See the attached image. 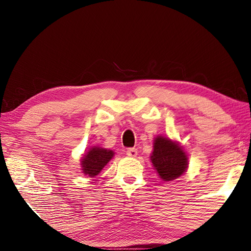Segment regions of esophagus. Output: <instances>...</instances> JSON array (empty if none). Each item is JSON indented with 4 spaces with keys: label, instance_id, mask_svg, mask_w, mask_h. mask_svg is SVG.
<instances>
[{
    "label": "esophagus",
    "instance_id": "34e87169",
    "mask_svg": "<svg viewBox=\"0 0 251 251\" xmlns=\"http://www.w3.org/2000/svg\"><path fill=\"white\" fill-rule=\"evenodd\" d=\"M126 155L129 156V157H136L138 155V151L137 149L135 148H131V149H128V150L126 151Z\"/></svg>",
    "mask_w": 251,
    "mask_h": 251
}]
</instances>
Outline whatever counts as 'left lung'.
Here are the masks:
<instances>
[{
    "label": "left lung",
    "instance_id": "obj_1",
    "mask_svg": "<svg viewBox=\"0 0 251 251\" xmlns=\"http://www.w3.org/2000/svg\"><path fill=\"white\" fill-rule=\"evenodd\" d=\"M151 162L164 181H172L182 176L188 169V155L178 142L157 136L154 139Z\"/></svg>",
    "mask_w": 251,
    "mask_h": 251
}]
</instances>
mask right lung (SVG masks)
<instances>
[{"label":"right lung","mask_w":251,"mask_h":251,"mask_svg":"<svg viewBox=\"0 0 251 251\" xmlns=\"http://www.w3.org/2000/svg\"><path fill=\"white\" fill-rule=\"evenodd\" d=\"M114 156V152L100 147L90 148L81 159L83 174L94 178Z\"/></svg>","instance_id":"1"}]
</instances>
